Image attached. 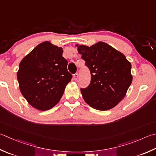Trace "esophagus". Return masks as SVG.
<instances>
[{"label":"esophagus","mask_w":156,"mask_h":156,"mask_svg":"<svg viewBox=\"0 0 156 156\" xmlns=\"http://www.w3.org/2000/svg\"><path fill=\"white\" fill-rule=\"evenodd\" d=\"M73 78H74V80H77V79H78V73H76V74H74V76H73Z\"/></svg>","instance_id":"34e87169"}]
</instances>
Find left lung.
Here are the masks:
<instances>
[{
    "label": "left lung",
    "instance_id": "1",
    "mask_svg": "<svg viewBox=\"0 0 156 156\" xmlns=\"http://www.w3.org/2000/svg\"><path fill=\"white\" fill-rule=\"evenodd\" d=\"M91 80L87 88H81L82 97L88 105L98 110L114 108L126 95L133 80L131 64L124 55L103 42L88 47L76 45Z\"/></svg>",
    "mask_w": 156,
    "mask_h": 156
}]
</instances>
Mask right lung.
Masks as SVG:
<instances>
[{
  "label": "right lung",
  "mask_w": 156,
  "mask_h": 156,
  "mask_svg": "<svg viewBox=\"0 0 156 156\" xmlns=\"http://www.w3.org/2000/svg\"><path fill=\"white\" fill-rule=\"evenodd\" d=\"M63 48L43 42L21 60L17 77L24 98L38 110H48L59 101L72 75Z\"/></svg>",
  "instance_id": "right-lung-1"
}]
</instances>
